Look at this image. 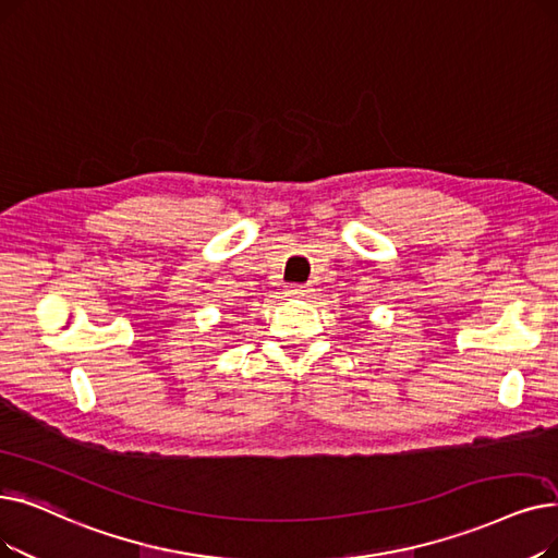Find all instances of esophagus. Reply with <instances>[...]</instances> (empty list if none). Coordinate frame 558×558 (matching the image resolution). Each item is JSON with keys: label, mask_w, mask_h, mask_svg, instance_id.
Returning <instances> with one entry per match:
<instances>
[{"label": "esophagus", "mask_w": 558, "mask_h": 558, "mask_svg": "<svg viewBox=\"0 0 558 558\" xmlns=\"http://www.w3.org/2000/svg\"><path fill=\"white\" fill-rule=\"evenodd\" d=\"M310 294H312V287L307 284H292L284 289V296L289 299H310Z\"/></svg>", "instance_id": "esophagus-1"}]
</instances>
